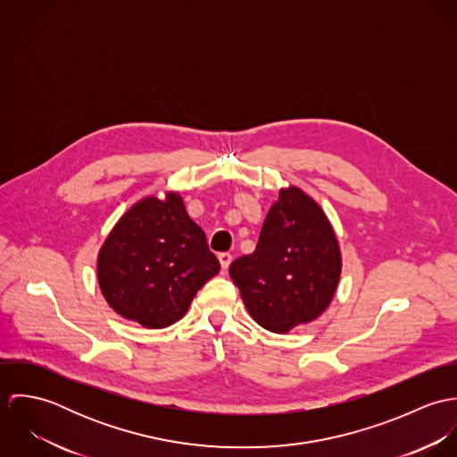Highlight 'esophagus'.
I'll return each mask as SVG.
<instances>
[{
    "label": "esophagus",
    "instance_id": "34e87169",
    "mask_svg": "<svg viewBox=\"0 0 457 457\" xmlns=\"http://www.w3.org/2000/svg\"><path fill=\"white\" fill-rule=\"evenodd\" d=\"M218 261H220L221 269L227 270L228 265H230V262H232V255H230V253H220V255H218Z\"/></svg>",
    "mask_w": 457,
    "mask_h": 457
}]
</instances>
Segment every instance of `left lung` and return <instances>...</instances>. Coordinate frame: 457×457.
I'll use <instances>...</instances> for the list:
<instances>
[{
	"mask_svg": "<svg viewBox=\"0 0 457 457\" xmlns=\"http://www.w3.org/2000/svg\"><path fill=\"white\" fill-rule=\"evenodd\" d=\"M248 313L259 326L285 334L319 319L330 304L341 253L322 207L290 187L269 209L257 248L228 267Z\"/></svg>",
	"mask_w": 457,
	"mask_h": 457,
	"instance_id": "obj_1",
	"label": "left lung"
}]
</instances>
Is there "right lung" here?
<instances>
[{
	"label": "right lung",
	"instance_id": "obj_1",
	"mask_svg": "<svg viewBox=\"0 0 457 457\" xmlns=\"http://www.w3.org/2000/svg\"><path fill=\"white\" fill-rule=\"evenodd\" d=\"M98 285L109 306L147 328L185 317L218 270L205 234L181 195L145 196L120 218L98 253Z\"/></svg>",
	"mask_w": 457,
	"mask_h": 457
}]
</instances>
